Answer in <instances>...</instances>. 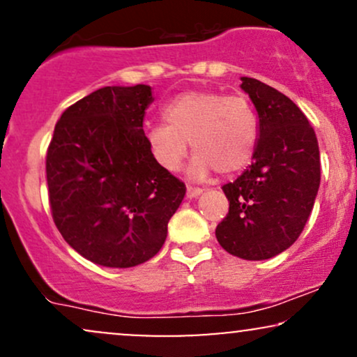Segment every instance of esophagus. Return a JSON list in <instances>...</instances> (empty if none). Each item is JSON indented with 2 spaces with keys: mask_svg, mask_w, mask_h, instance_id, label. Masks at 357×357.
<instances>
[{
  "mask_svg": "<svg viewBox=\"0 0 357 357\" xmlns=\"http://www.w3.org/2000/svg\"><path fill=\"white\" fill-rule=\"evenodd\" d=\"M203 192L202 188H192V186H188L186 188V196L188 198H196V196H199Z\"/></svg>",
  "mask_w": 357,
  "mask_h": 357,
  "instance_id": "1",
  "label": "esophagus"
}]
</instances>
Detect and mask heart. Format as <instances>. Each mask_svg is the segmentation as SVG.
<instances>
[{"label":"heart","instance_id":"heart-1","mask_svg":"<svg viewBox=\"0 0 357 357\" xmlns=\"http://www.w3.org/2000/svg\"><path fill=\"white\" fill-rule=\"evenodd\" d=\"M165 122L146 129L154 159L166 171H178L191 142L195 159L190 174L206 178L213 169L233 174L243 169L255 154L260 122L245 96H227L218 90H188L162 109Z\"/></svg>","mask_w":357,"mask_h":357}]
</instances>
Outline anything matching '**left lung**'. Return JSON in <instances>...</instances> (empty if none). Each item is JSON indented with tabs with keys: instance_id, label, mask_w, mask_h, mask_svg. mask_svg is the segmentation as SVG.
I'll use <instances>...</instances> for the list:
<instances>
[{
	"instance_id": "1",
	"label": "left lung",
	"mask_w": 357,
	"mask_h": 357,
	"mask_svg": "<svg viewBox=\"0 0 357 357\" xmlns=\"http://www.w3.org/2000/svg\"><path fill=\"white\" fill-rule=\"evenodd\" d=\"M258 112L260 137L253 162L223 184L230 202L216 227V240L231 255L267 260L298 238L321 184V155L312 126L289 97L241 77Z\"/></svg>"
}]
</instances>
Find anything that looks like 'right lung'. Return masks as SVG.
Wrapping results in <instances>:
<instances>
[{
  "label": "right lung",
  "instance_id": "right-lung-1",
  "mask_svg": "<svg viewBox=\"0 0 357 357\" xmlns=\"http://www.w3.org/2000/svg\"><path fill=\"white\" fill-rule=\"evenodd\" d=\"M149 85L104 87L65 109L47 151L53 221L82 257L136 267L165 245L186 186L154 159L142 121Z\"/></svg>",
  "mask_w": 357,
  "mask_h": 357
}]
</instances>
